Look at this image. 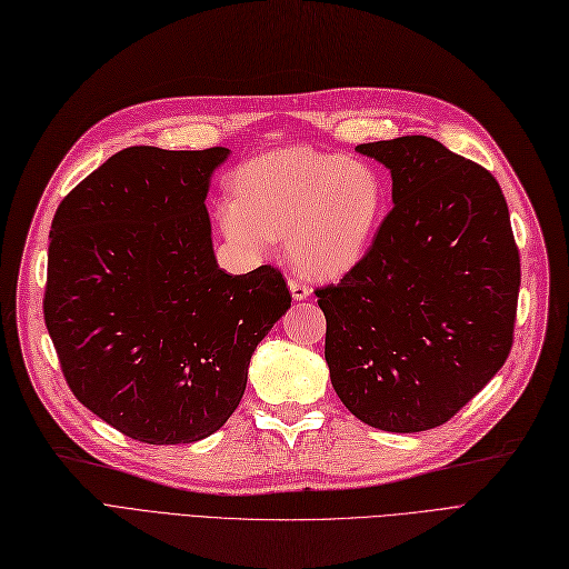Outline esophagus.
I'll return each mask as SVG.
<instances>
[{"mask_svg":"<svg viewBox=\"0 0 569 569\" xmlns=\"http://www.w3.org/2000/svg\"><path fill=\"white\" fill-rule=\"evenodd\" d=\"M287 284H289V291H291V299L293 301H303V299L310 297V287L303 280L291 278Z\"/></svg>","mask_w":569,"mask_h":569,"instance_id":"34e87169","label":"esophagus"}]
</instances>
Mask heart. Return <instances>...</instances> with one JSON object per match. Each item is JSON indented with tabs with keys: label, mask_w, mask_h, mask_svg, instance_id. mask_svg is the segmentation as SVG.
<instances>
[{
	"label": "heart",
	"mask_w": 569,
	"mask_h": 569,
	"mask_svg": "<svg viewBox=\"0 0 569 569\" xmlns=\"http://www.w3.org/2000/svg\"><path fill=\"white\" fill-rule=\"evenodd\" d=\"M234 194L217 207L228 242L261 257L289 238L293 266L320 280L341 278L362 261L386 204L369 164L310 148L253 158L234 173Z\"/></svg>",
	"instance_id": "heart-1"
}]
</instances>
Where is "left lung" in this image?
<instances>
[{
    "label": "left lung",
    "instance_id": "8db88e82",
    "mask_svg": "<svg viewBox=\"0 0 569 569\" xmlns=\"http://www.w3.org/2000/svg\"><path fill=\"white\" fill-rule=\"evenodd\" d=\"M393 179L362 261L316 289L337 396L367 426L419 433L478 396L513 346L520 253L497 179L428 136L356 148Z\"/></svg>",
    "mask_w": 569,
    "mask_h": 569
}]
</instances>
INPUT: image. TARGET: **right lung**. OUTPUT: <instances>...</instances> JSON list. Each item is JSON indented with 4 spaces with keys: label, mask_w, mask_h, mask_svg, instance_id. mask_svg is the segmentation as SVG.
<instances>
[{
    "label": "right lung",
    "mask_w": 569,
    "mask_h": 569,
    "mask_svg": "<svg viewBox=\"0 0 569 569\" xmlns=\"http://www.w3.org/2000/svg\"><path fill=\"white\" fill-rule=\"evenodd\" d=\"M228 148H124L72 188L49 232L44 322L87 409L148 445L198 442L238 409L253 350L291 297L228 276L204 207Z\"/></svg>",
    "instance_id": "1"
}]
</instances>
